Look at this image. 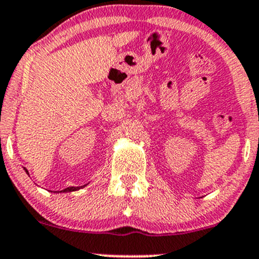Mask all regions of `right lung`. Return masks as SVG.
Returning a JSON list of instances; mask_svg holds the SVG:
<instances>
[{"label":"right lung","mask_w":259,"mask_h":259,"mask_svg":"<svg viewBox=\"0 0 259 259\" xmlns=\"http://www.w3.org/2000/svg\"><path fill=\"white\" fill-rule=\"evenodd\" d=\"M27 171V170H26ZM85 186V185H84ZM82 188V186H81ZM80 188H75V186H70V188H66V189H64V190H62L60 191V193H69V191H75V190H79Z\"/></svg>","instance_id":"add662e5"}]
</instances>
